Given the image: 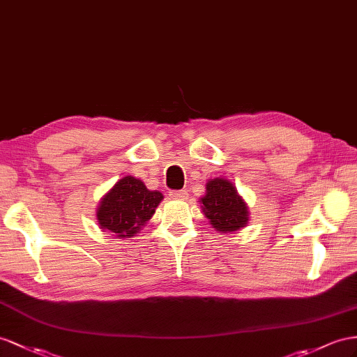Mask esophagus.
<instances>
[{
	"label": "esophagus",
	"instance_id": "obj_1",
	"mask_svg": "<svg viewBox=\"0 0 357 357\" xmlns=\"http://www.w3.org/2000/svg\"><path fill=\"white\" fill-rule=\"evenodd\" d=\"M173 199H179V200H184V199H187V196H188V193H187V190H181V191H173V193L170 195Z\"/></svg>",
	"mask_w": 357,
	"mask_h": 357
}]
</instances>
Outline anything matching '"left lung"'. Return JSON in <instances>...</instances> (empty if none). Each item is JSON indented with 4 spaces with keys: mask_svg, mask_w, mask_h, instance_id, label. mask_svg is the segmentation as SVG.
I'll use <instances>...</instances> for the list:
<instances>
[{
    "mask_svg": "<svg viewBox=\"0 0 357 357\" xmlns=\"http://www.w3.org/2000/svg\"><path fill=\"white\" fill-rule=\"evenodd\" d=\"M200 204L209 223L222 234L240 231L249 222L248 204L232 182L225 178L208 181L206 193L200 199Z\"/></svg>",
    "mask_w": 357,
    "mask_h": 357,
    "instance_id": "8db88e82",
    "label": "left lung"
}]
</instances>
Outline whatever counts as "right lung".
<instances>
[{
	"label": "right lung",
	"mask_w": 357,
	"mask_h": 357,
	"mask_svg": "<svg viewBox=\"0 0 357 357\" xmlns=\"http://www.w3.org/2000/svg\"><path fill=\"white\" fill-rule=\"evenodd\" d=\"M161 200L158 190H148L140 179L123 176L100 199L98 225L119 238H132L151 220Z\"/></svg>",
	"instance_id": "right-lung-1"
}]
</instances>
